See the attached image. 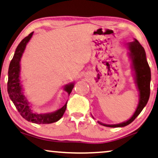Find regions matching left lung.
I'll return each mask as SVG.
<instances>
[{
    "mask_svg": "<svg viewBox=\"0 0 158 158\" xmlns=\"http://www.w3.org/2000/svg\"><path fill=\"white\" fill-rule=\"evenodd\" d=\"M127 45L130 52V56L132 61L133 67L136 74V81L139 91V102L134 114L127 122L117 124H106L98 122L102 125L109 127H124L132 123L145 107L150 97L151 73L150 66L146 59L145 49L136 39L132 42H130Z\"/></svg>",
    "mask_w": 158,
    "mask_h": 158,
    "instance_id": "8db88e82",
    "label": "left lung"
}]
</instances>
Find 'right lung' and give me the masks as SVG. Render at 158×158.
Instances as JSON below:
<instances>
[{
	"label": "right lung",
	"instance_id": "right-lung-1",
	"mask_svg": "<svg viewBox=\"0 0 158 158\" xmlns=\"http://www.w3.org/2000/svg\"><path fill=\"white\" fill-rule=\"evenodd\" d=\"M34 32L24 38L15 49L14 56L10 61L8 69V93L10 99L14 104L20 114L24 119L31 123L35 124H51L56 123L59 120L65 112L66 103L61 109L56 112L48 114H37L32 112L29 106V103L26 100L25 96L22 92V88L20 82V61L22 54L25 50L26 44L31 38L32 37ZM74 84H71L66 85L64 89L69 94L72 92Z\"/></svg>",
	"mask_w": 158,
	"mask_h": 158
}]
</instances>
